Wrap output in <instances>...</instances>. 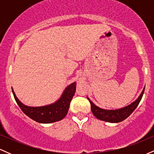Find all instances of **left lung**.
Returning <instances> with one entry per match:
<instances>
[{
	"label": "left lung",
	"mask_w": 154,
	"mask_h": 154,
	"mask_svg": "<svg viewBox=\"0 0 154 154\" xmlns=\"http://www.w3.org/2000/svg\"><path fill=\"white\" fill-rule=\"evenodd\" d=\"M144 90L145 88L143 90L141 94L140 95L138 98L135 101L130 104L128 106L119 109H116V110H105V109H100V108L96 106L88 98V99L89 100L90 103H91L92 112L97 119L108 122L117 123L127 119L135 111V109L138 106L141 98H142Z\"/></svg>",
	"instance_id": "8db88e82"
}]
</instances>
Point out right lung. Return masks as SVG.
Returning <instances> with one entry per match:
<instances>
[{
  "instance_id": "1",
  "label": "right lung",
  "mask_w": 154,
  "mask_h": 154,
  "mask_svg": "<svg viewBox=\"0 0 154 154\" xmlns=\"http://www.w3.org/2000/svg\"><path fill=\"white\" fill-rule=\"evenodd\" d=\"M75 91L76 82L72 83L65 89L60 99L54 103L45 106L30 107L21 103L12 89L16 102L23 112L37 122L44 124L60 121L66 116Z\"/></svg>"
}]
</instances>
